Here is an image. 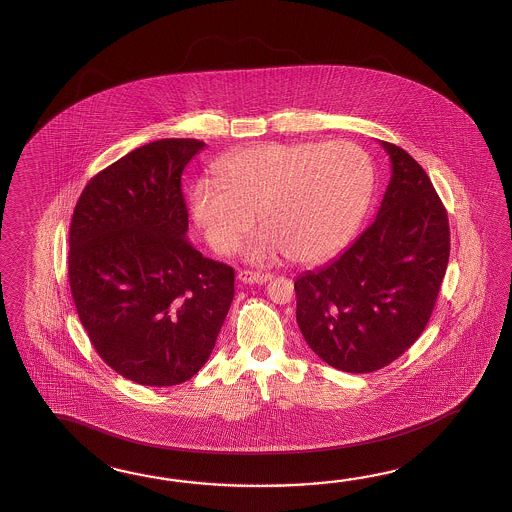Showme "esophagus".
<instances>
[{"label": "esophagus", "instance_id": "34e87169", "mask_svg": "<svg viewBox=\"0 0 512 512\" xmlns=\"http://www.w3.org/2000/svg\"><path fill=\"white\" fill-rule=\"evenodd\" d=\"M272 274L269 272L240 271L238 272V280L241 283H265L271 280Z\"/></svg>", "mask_w": 512, "mask_h": 512}]
</instances>
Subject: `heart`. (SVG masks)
<instances>
[{
  "instance_id": "heart-1",
  "label": "heart",
  "mask_w": 512,
  "mask_h": 512,
  "mask_svg": "<svg viewBox=\"0 0 512 512\" xmlns=\"http://www.w3.org/2000/svg\"><path fill=\"white\" fill-rule=\"evenodd\" d=\"M373 190L368 153L348 141L265 142L230 155L214 181L192 190V214L208 245L229 254L240 247L260 212L267 232L254 261L287 252L298 263L337 254L359 227Z\"/></svg>"
}]
</instances>
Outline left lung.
<instances>
[{"instance_id": "obj_1", "label": "left lung", "mask_w": 512, "mask_h": 512, "mask_svg": "<svg viewBox=\"0 0 512 512\" xmlns=\"http://www.w3.org/2000/svg\"><path fill=\"white\" fill-rule=\"evenodd\" d=\"M392 177L377 218L337 260L294 282L309 348L348 373L381 370L425 331L450 256L448 216L423 166L382 141Z\"/></svg>"}]
</instances>
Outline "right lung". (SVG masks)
Here are the masks:
<instances>
[{
	"mask_svg": "<svg viewBox=\"0 0 512 512\" xmlns=\"http://www.w3.org/2000/svg\"><path fill=\"white\" fill-rule=\"evenodd\" d=\"M205 142L144 144L87 183L67 272L78 318L111 370L175 386L205 366L234 298V269L186 240V164Z\"/></svg>",
	"mask_w": 512,
	"mask_h": 512,
	"instance_id": "obj_1",
	"label": "right lung"
}]
</instances>
